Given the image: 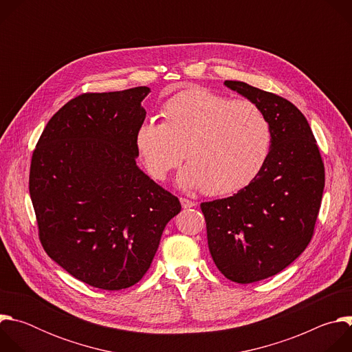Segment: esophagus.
Listing matches in <instances>:
<instances>
[{
	"label": "esophagus",
	"mask_w": 352,
	"mask_h": 352,
	"mask_svg": "<svg viewBox=\"0 0 352 352\" xmlns=\"http://www.w3.org/2000/svg\"><path fill=\"white\" fill-rule=\"evenodd\" d=\"M181 205L184 209H189V208H195L196 206V202H192V200L186 199V197H181Z\"/></svg>",
	"instance_id": "esophagus-1"
}]
</instances>
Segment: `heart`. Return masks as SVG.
Listing matches in <instances>:
<instances>
[{"mask_svg":"<svg viewBox=\"0 0 352 352\" xmlns=\"http://www.w3.org/2000/svg\"><path fill=\"white\" fill-rule=\"evenodd\" d=\"M160 118L162 124L143 121L135 132L138 156L157 181H164L182 156L188 164L179 184L219 196L246 186L267 162L272 128L252 100L190 87L167 100Z\"/></svg>","mask_w":352,"mask_h":352,"instance_id":"heart-1","label":"heart"}]
</instances>
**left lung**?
Wrapping results in <instances>:
<instances>
[{
  "label": "left lung",
  "instance_id": "left-lung-1",
  "mask_svg": "<svg viewBox=\"0 0 352 352\" xmlns=\"http://www.w3.org/2000/svg\"><path fill=\"white\" fill-rule=\"evenodd\" d=\"M224 85L256 103L272 128L270 153L255 179L234 196L200 204L217 269L249 284L280 273L311 242L324 164L307 118L287 98L245 82Z\"/></svg>",
  "mask_w": 352,
  "mask_h": 352
}]
</instances>
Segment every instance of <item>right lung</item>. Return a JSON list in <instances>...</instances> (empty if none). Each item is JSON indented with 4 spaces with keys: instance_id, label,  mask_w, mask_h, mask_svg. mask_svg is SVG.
<instances>
[{
    "instance_id": "1",
    "label": "right lung",
    "mask_w": 352,
    "mask_h": 352,
    "mask_svg": "<svg viewBox=\"0 0 352 352\" xmlns=\"http://www.w3.org/2000/svg\"><path fill=\"white\" fill-rule=\"evenodd\" d=\"M150 89L82 93L45 125L33 150L29 192L47 255L107 291L148 270L177 196L136 166L135 132Z\"/></svg>"
}]
</instances>
